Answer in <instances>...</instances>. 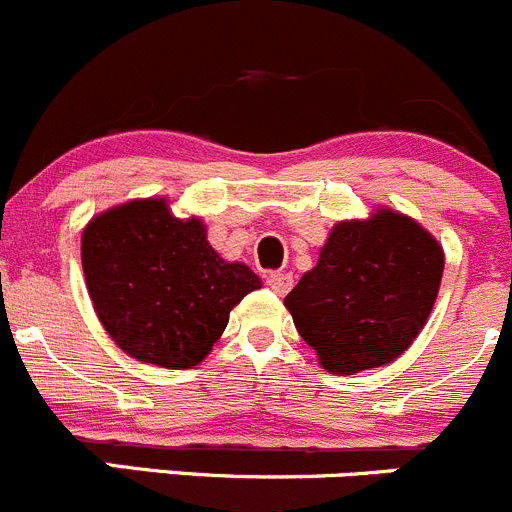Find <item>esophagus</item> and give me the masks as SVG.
I'll return each mask as SVG.
<instances>
[{
	"label": "esophagus",
	"mask_w": 512,
	"mask_h": 512,
	"mask_svg": "<svg viewBox=\"0 0 512 512\" xmlns=\"http://www.w3.org/2000/svg\"><path fill=\"white\" fill-rule=\"evenodd\" d=\"M267 285H270V290L277 292V295H287L292 287V275L290 272H270V275H267Z\"/></svg>",
	"instance_id": "esophagus-1"
}]
</instances>
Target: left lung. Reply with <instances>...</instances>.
<instances>
[{
  "mask_svg": "<svg viewBox=\"0 0 512 512\" xmlns=\"http://www.w3.org/2000/svg\"><path fill=\"white\" fill-rule=\"evenodd\" d=\"M443 247L393 210L332 227L320 260L285 297L302 340L335 375L403 355L440 290Z\"/></svg>",
  "mask_w": 512,
  "mask_h": 512,
  "instance_id": "obj_1",
  "label": "left lung"
}]
</instances>
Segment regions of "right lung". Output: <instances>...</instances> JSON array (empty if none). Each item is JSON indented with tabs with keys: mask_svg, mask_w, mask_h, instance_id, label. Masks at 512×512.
<instances>
[{
	"mask_svg": "<svg viewBox=\"0 0 512 512\" xmlns=\"http://www.w3.org/2000/svg\"><path fill=\"white\" fill-rule=\"evenodd\" d=\"M82 267L99 322L140 362L192 367L225 332L230 310L260 287L242 262H225L200 220H180L165 200H135L94 217Z\"/></svg>",
	"mask_w": 512,
	"mask_h": 512,
	"instance_id": "add662e5",
	"label": "right lung"
}]
</instances>
